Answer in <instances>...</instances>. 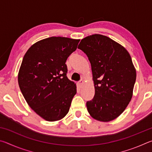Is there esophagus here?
Instances as JSON below:
<instances>
[{"mask_svg":"<svg viewBox=\"0 0 152 152\" xmlns=\"http://www.w3.org/2000/svg\"><path fill=\"white\" fill-rule=\"evenodd\" d=\"M83 84H84V80H80L78 82V86L80 87V88L82 86V85H83Z\"/></svg>","mask_w":152,"mask_h":152,"instance_id":"obj_1","label":"esophagus"}]
</instances>
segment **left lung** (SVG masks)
I'll use <instances>...</instances> for the list:
<instances>
[{"label":"left lung","mask_w":152,"mask_h":152,"mask_svg":"<svg viewBox=\"0 0 152 152\" xmlns=\"http://www.w3.org/2000/svg\"><path fill=\"white\" fill-rule=\"evenodd\" d=\"M78 48L91 64L95 94L86 102L89 114L99 121L114 120L133 96L136 70L129 53L119 43L100 34L82 39Z\"/></svg>","instance_id":"1"}]
</instances>
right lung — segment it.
<instances>
[{"label":"right lung","instance_id":"add662e5","mask_svg":"<svg viewBox=\"0 0 152 152\" xmlns=\"http://www.w3.org/2000/svg\"><path fill=\"white\" fill-rule=\"evenodd\" d=\"M80 39L51 37L31 46L20 65L18 82L27 104L48 121H56L68 113L76 86L66 76L67 59Z\"/></svg>","mask_w":152,"mask_h":152}]
</instances>
